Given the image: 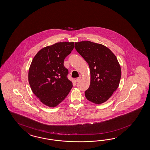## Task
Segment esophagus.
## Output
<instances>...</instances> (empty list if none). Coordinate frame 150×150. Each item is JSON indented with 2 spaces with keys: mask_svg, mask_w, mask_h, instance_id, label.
Instances as JSON below:
<instances>
[{
  "mask_svg": "<svg viewBox=\"0 0 150 150\" xmlns=\"http://www.w3.org/2000/svg\"><path fill=\"white\" fill-rule=\"evenodd\" d=\"M81 79V77H77V78H76V82H78V81H80Z\"/></svg>",
  "mask_w": 150,
  "mask_h": 150,
  "instance_id": "obj_1",
  "label": "esophagus"
}]
</instances>
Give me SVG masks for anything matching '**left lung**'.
Listing matches in <instances>:
<instances>
[{"label":"left lung","instance_id":"8db88e82","mask_svg":"<svg viewBox=\"0 0 150 150\" xmlns=\"http://www.w3.org/2000/svg\"><path fill=\"white\" fill-rule=\"evenodd\" d=\"M75 48L90 68L91 83L85 91L86 98L95 104L106 102L120 81L121 67L115 55L105 45L88 40L76 42Z\"/></svg>","mask_w":150,"mask_h":150}]
</instances>
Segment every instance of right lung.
Wrapping results in <instances>:
<instances>
[{
    "label": "right lung",
    "mask_w": 150,
    "mask_h": 150,
    "mask_svg": "<svg viewBox=\"0 0 150 150\" xmlns=\"http://www.w3.org/2000/svg\"><path fill=\"white\" fill-rule=\"evenodd\" d=\"M74 47V42H59L42 49L33 57L29 70V82L33 94L46 106H57L73 87L63 63Z\"/></svg>",
    "instance_id": "1"
}]
</instances>
